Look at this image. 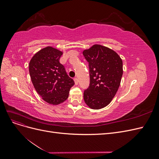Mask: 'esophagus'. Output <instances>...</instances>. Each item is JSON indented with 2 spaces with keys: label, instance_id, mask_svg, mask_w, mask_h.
<instances>
[{
  "label": "esophagus",
  "instance_id": "esophagus-1",
  "mask_svg": "<svg viewBox=\"0 0 159 159\" xmlns=\"http://www.w3.org/2000/svg\"><path fill=\"white\" fill-rule=\"evenodd\" d=\"M74 81H75V85H78V83H79V81H78V78H75L74 79Z\"/></svg>",
  "mask_w": 159,
  "mask_h": 159
}]
</instances>
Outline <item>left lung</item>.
<instances>
[{
    "instance_id": "obj_1",
    "label": "left lung",
    "mask_w": 159,
    "mask_h": 159,
    "mask_svg": "<svg viewBox=\"0 0 159 159\" xmlns=\"http://www.w3.org/2000/svg\"><path fill=\"white\" fill-rule=\"evenodd\" d=\"M83 54L89 63L90 83L84 92L85 103L93 109L106 107L116 94L123 75V61L113 50L95 44Z\"/></svg>"
}]
</instances>
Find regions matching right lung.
I'll return each instance as SVG.
<instances>
[{
  "mask_svg": "<svg viewBox=\"0 0 159 159\" xmlns=\"http://www.w3.org/2000/svg\"><path fill=\"white\" fill-rule=\"evenodd\" d=\"M62 52L48 46L34 54L29 63V72L37 93L45 102L58 105L68 99L73 79L60 63Z\"/></svg>",
  "mask_w": 159,
  "mask_h": 159,
  "instance_id": "obj_1",
  "label": "right lung"
}]
</instances>
